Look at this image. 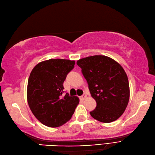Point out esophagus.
I'll list each match as a JSON object with an SVG mask.
<instances>
[{"label":"esophagus","instance_id":"34e87169","mask_svg":"<svg viewBox=\"0 0 155 155\" xmlns=\"http://www.w3.org/2000/svg\"><path fill=\"white\" fill-rule=\"evenodd\" d=\"M86 97H87V96H86V94H83L82 96H81V97H80V98H81V100H85V99L86 98Z\"/></svg>","mask_w":155,"mask_h":155}]
</instances>
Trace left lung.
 <instances>
[{"mask_svg": "<svg viewBox=\"0 0 155 155\" xmlns=\"http://www.w3.org/2000/svg\"><path fill=\"white\" fill-rule=\"evenodd\" d=\"M96 107L90 114L96 120L109 123L125 111L130 99L128 78L123 67L105 55H92L78 59Z\"/></svg>", "mask_w": 155, "mask_h": 155, "instance_id": "8db88e82", "label": "left lung"}]
</instances>
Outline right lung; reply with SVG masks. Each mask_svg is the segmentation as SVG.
Wrapping results in <instances>:
<instances>
[{
    "label": "right lung",
    "instance_id": "right-lung-1",
    "mask_svg": "<svg viewBox=\"0 0 155 155\" xmlns=\"http://www.w3.org/2000/svg\"><path fill=\"white\" fill-rule=\"evenodd\" d=\"M74 60L50 59L38 63L31 71L27 99L34 116L51 128L63 125L72 117L79 104L77 96H63V82L74 68Z\"/></svg>",
    "mask_w": 155,
    "mask_h": 155
}]
</instances>
